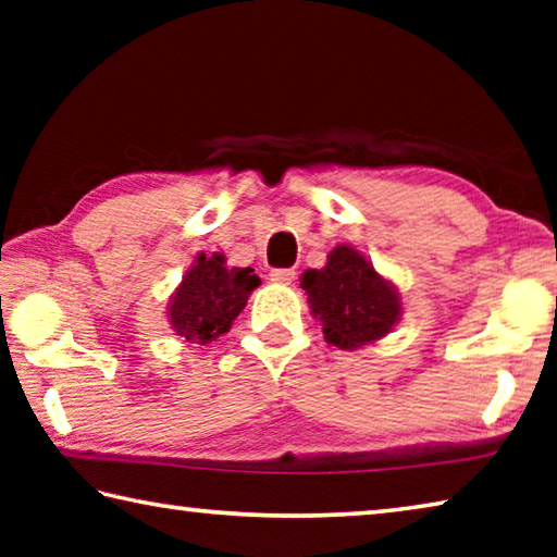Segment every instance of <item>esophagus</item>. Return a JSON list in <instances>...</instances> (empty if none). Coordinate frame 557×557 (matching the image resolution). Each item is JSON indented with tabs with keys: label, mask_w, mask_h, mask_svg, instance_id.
Wrapping results in <instances>:
<instances>
[{
	"label": "esophagus",
	"mask_w": 557,
	"mask_h": 557,
	"mask_svg": "<svg viewBox=\"0 0 557 557\" xmlns=\"http://www.w3.org/2000/svg\"><path fill=\"white\" fill-rule=\"evenodd\" d=\"M270 280L280 282V285H289V282L295 280V270H292V268H275V270H270Z\"/></svg>",
	"instance_id": "1"
}]
</instances>
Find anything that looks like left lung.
I'll use <instances>...</instances> for the list:
<instances>
[{
	"mask_svg": "<svg viewBox=\"0 0 557 557\" xmlns=\"http://www.w3.org/2000/svg\"><path fill=\"white\" fill-rule=\"evenodd\" d=\"M301 289L324 338L338 348H358L391 332L398 322L400 295L356 248L336 245L322 270H307Z\"/></svg>",
	"mask_w": 557,
	"mask_h": 557,
	"instance_id": "1",
	"label": "left lung"
}]
</instances>
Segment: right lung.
Listing matches in <instances>:
<instances>
[{
	"label": "right lung",
	"mask_w": 557,
	"mask_h": 557,
	"mask_svg": "<svg viewBox=\"0 0 557 557\" xmlns=\"http://www.w3.org/2000/svg\"><path fill=\"white\" fill-rule=\"evenodd\" d=\"M260 277L252 268H225V258L203 252L186 272L169 305V322L188 344H209L225 334L243 312Z\"/></svg>",
	"instance_id": "right-lung-1"
}]
</instances>
